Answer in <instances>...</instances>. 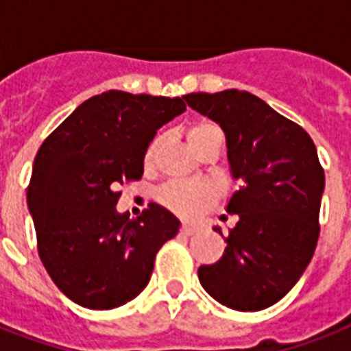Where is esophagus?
<instances>
[{"mask_svg": "<svg viewBox=\"0 0 351 351\" xmlns=\"http://www.w3.org/2000/svg\"><path fill=\"white\" fill-rule=\"evenodd\" d=\"M180 233L184 234V237H191V234L197 233V228H195V226H189V224H182Z\"/></svg>", "mask_w": 351, "mask_h": 351, "instance_id": "esophagus-1", "label": "esophagus"}]
</instances>
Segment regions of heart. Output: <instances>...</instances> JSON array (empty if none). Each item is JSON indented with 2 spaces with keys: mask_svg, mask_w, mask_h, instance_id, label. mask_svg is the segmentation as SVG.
Here are the masks:
<instances>
[{
  "mask_svg": "<svg viewBox=\"0 0 351 351\" xmlns=\"http://www.w3.org/2000/svg\"><path fill=\"white\" fill-rule=\"evenodd\" d=\"M217 136H222V131L211 120L193 121L186 131L187 142H189L195 153H198L206 143L211 142ZM156 149H158V140H153L149 143L147 151H145V162L147 164L154 158ZM158 200L160 204H164L165 208L171 209L173 213L186 217V219H193V217H197V215L204 213L206 209L211 208L215 200H217V195H215L213 187L204 184V182L175 180L160 187Z\"/></svg>",
  "mask_w": 351,
  "mask_h": 351,
  "instance_id": "1",
  "label": "heart"
}]
</instances>
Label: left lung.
Wrapping results in <instances>:
<instances>
[{
	"label": "left lung",
	"mask_w": 351,
	"mask_h": 351,
	"mask_svg": "<svg viewBox=\"0 0 351 351\" xmlns=\"http://www.w3.org/2000/svg\"><path fill=\"white\" fill-rule=\"evenodd\" d=\"M184 100L222 127L231 173L242 180L228 204L239 220L226 237L224 255L198 267V280L231 310L269 308L297 284L321 233L324 169L315 143L245 90L191 93Z\"/></svg>",
	"instance_id": "1"
}]
</instances>
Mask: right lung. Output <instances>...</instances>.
<instances>
[{"label": "right lung", "mask_w": 351, "mask_h": 351, "mask_svg": "<svg viewBox=\"0 0 351 351\" xmlns=\"http://www.w3.org/2000/svg\"><path fill=\"white\" fill-rule=\"evenodd\" d=\"M184 98L107 90L85 100L38 149L27 204L40 255L58 288L89 310L127 304L147 286L154 256L180 222L158 204L118 213V187L140 180L160 127Z\"/></svg>", "instance_id": "right-lung-1"}]
</instances>
